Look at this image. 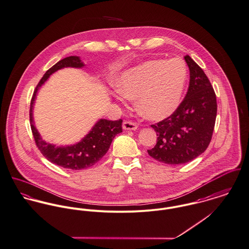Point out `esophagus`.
I'll list each match as a JSON object with an SVG mask.
<instances>
[{
    "mask_svg": "<svg viewBox=\"0 0 249 249\" xmlns=\"http://www.w3.org/2000/svg\"><path fill=\"white\" fill-rule=\"evenodd\" d=\"M138 127V125L133 122H129V121H124L123 123V128L124 130H136Z\"/></svg>",
    "mask_w": 249,
    "mask_h": 249,
    "instance_id": "34e87169",
    "label": "esophagus"
}]
</instances>
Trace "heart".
Here are the masks:
<instances>
[{
  "mask_svg": "<svg viewBox=\"0 0 249 249\" xmlns=\"http://www.w3.org/2000/svg\"><path fill=\"white\" fill-rule=\"evenodd\" d=\"M187 79L180 59L151 60L124 71L116 82L122 97L133 100L140 113L160 121L174 113L181 103Z\"/></svg>",
  "mask_w": 249,
  "mask_h": 249,
  "instance_id": "heart-1",
  "label": "heart"
}]
</instances>
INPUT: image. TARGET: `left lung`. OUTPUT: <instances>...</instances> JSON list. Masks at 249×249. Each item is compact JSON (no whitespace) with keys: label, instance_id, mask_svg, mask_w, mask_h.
<instances>
[{"label":"left lung","instance_id":"1","mask_svg":"<svg viewBox=\"0 0 249 249\" xmlns=\"http://www.w3.org/2000/svg\"><path fill=\"white\" fill-rule=\"evenodd\" d=\"M190 80L187 93L175 112L152 124L157 143L149 156L167 164H182L197 158L207 148L214 130L217 101L214 89L190 56H184Z\"/></svg>","mask_w":249,"mask_h":249}]
</instances>
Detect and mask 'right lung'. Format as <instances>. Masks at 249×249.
<instances>
[{
	"mask_svg": "<svg viewBox=\"0 0 249 249\" xmlns=\"http://www.w3.org/2000/svg\"><path fill=\"white\" fill-rule=\"evenodd\" d=\"M84 67L85 64L81 61L80 57L69 56L59 61L56 65L49 68L35 89L29 110L32 134L42 154L52 163L72 170L89 168L103 158L108 151L115 136L122 132L123 120L120 119L118 121H109L100 119L93 125L90 131L79 142L71 145H56L46 142L38 132L34 123L33 109L37 93L48 80L50 75L62 68H82Z\"/></svg>",
	"mask_w": 249,
	"mask_h": 249,
	"instance_id": "1",
	"label": "right lung"
}]
</instances>
